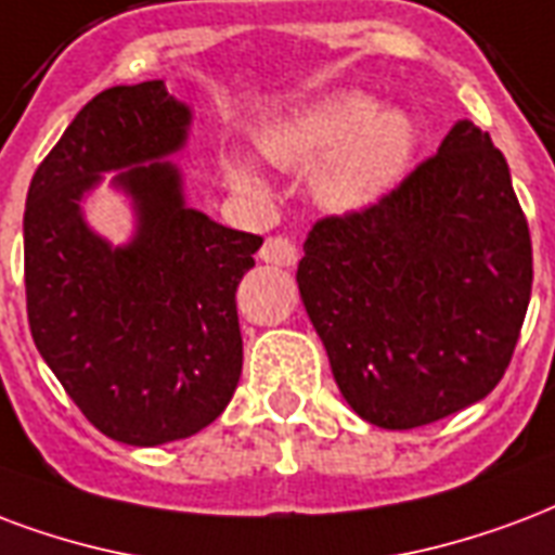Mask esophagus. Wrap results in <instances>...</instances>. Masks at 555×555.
Masks as SVG:
<instances>
[{"instance_id":"obj_1","label":"esophagus","mask_w":555,"mask_h":555,"mask_svg":"<svg viewBox=\"0 0 555 555\" xmlns=\"http://www.w3.org/2000/svg\"><path fill=\"white\" fill-rule=\"evenodd\" d=\"M258 258H261L264 264L294 267L297 264V246L291 244L288 237H267Z\"/></svg>"}]
</instances>
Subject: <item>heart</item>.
Here are the masks:
<instances>
[{
    "mask_svg": "<svg viewBox=\"0 0 555 555\" xmlns=\"http://www.w3.org/2000/svg\"><path fill=\"white\" fill-rule=\"evenodd\" d=\"M253 141L273 167H309V194L323 211L361 217L388 203L403 184L417 152V126L403 108L379 105L359 90H338L267 117ZM220 173L246 199L270 196L253 155L223 152Z\"/></svg>",
    "mask_w": 555,
    "mask_h": 555,
    "instance_id": "1",
    "label": "heart"
}]
</instances>
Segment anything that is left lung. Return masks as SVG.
<instances>
[{
  "mask_svg": "<svg viewBox=\"0 0 555 555\" xmlns=\"http://www.w3.org/2000/svg\"><path fill=\"white\" fill-rule=\"evenodd\" d=\"M297 285L350 409L414 429L503 379L532 291L527 217L488 131L459 120L388 203L326 217Z\"/></svg>",
  "mask_w": 555,
  "mask_h": 555,
  "instance_id": "1",
  "label": "left lung"
}]
</instances>
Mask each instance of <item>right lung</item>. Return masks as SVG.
<instances>
[{"instance_id":"obj_1","label":"right lung","mask_w":555,"mask_h":555,"mask_svg":"<svg viewBox=\"0 0 555 555\" xmlns=\"http://www.w3.org/2000/svg\"><path fill=\"white\" fill-rule=\"evenodd\" d=\"M191 126V105L162 79L102 90L28 184L31 338L90 424L131 447L211 424L244 364L235 291L256 267L261 237L188 205L173 158ZM100 183L130 203L132 235L122 245L87 220V196Z\"/></svg>"}]
</instances>
